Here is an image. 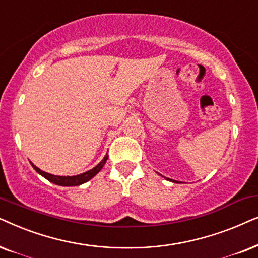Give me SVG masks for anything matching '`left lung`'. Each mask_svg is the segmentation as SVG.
<instances>
[{
  "instance_id": "obj_1",
  "label": "left lung",
  "mask_w": 258,
  "mask_h": 258,
  "mask_svg": "<svg viewBox=\"0 0 258 258\" xmlns=\"http://www.w3.org/2000/svg\"><path fill=\"white\" fill-rule=\"evenodd\" d=\"M167 179H169V178H167ZM170 180H171V179H170ZM177 183H178V181H177Z\"/></svg>"
}]
</instances>
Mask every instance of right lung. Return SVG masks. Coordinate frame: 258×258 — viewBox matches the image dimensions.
<instances>
[{
	"label": "right lung",
	"mask_w": 258,
	"mask_h": 258,
	"mask_svg": "<svg viewBox=\"0 0 258 258\" xmlns=\"http://www.w3.org/2000/svg\"><path fill=\"white\" fill-rule=\"evenodd\" d=\"M107 158L108 157L106 156L104 159L101 160V163H99L97 166L93 167V169H92V170L87 171V172L78 174V176H72V177H70V176H67V177L53 176V174L47 173V172H44V171H42V170L37 169V167L34 164H32V163H30V164H32V166L34 167V170H35L37 173H40L41 176L46 178L47 180L51 181V183H54V184H56V185H60V186H78V185H81V184L86 183V181H88L89 179H92V178H93L95 174H97L99 171L102 169V166H104V165H105L106 160H107Z\"/></svg>",
	"instance_id": "obj_1"
}]
</instances>
